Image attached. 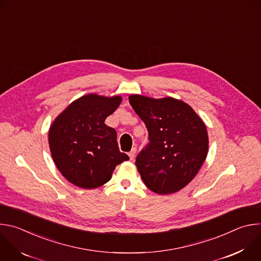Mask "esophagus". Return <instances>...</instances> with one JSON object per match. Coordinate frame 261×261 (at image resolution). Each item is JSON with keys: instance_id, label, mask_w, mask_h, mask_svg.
<instances>
[{"instance_id": "esophagus-1", "label": "esophagus", "mask_w": 261, "mask_h": 261, "mask_svg": "<svg viewBox=\"0 0 261 261\" xmlns=\"http://www.w3.org/2000/svg\"><path fill=\"white\" fill-rule=\"evenodd\" d=\"M129 157L131 160H133L135 158V155H136V147H132V150L129 152Z\"/></svg>"}]
</instances>
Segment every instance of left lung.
<instances>
[{"label":"left lung","mask_w":261,"mask_h":261,"mask_svg":"<svg viewBox=\"0 0 261 261\" xmlns=\"http://www.w3.org/2000/svg\"><path fill=\"white\" fill-rule=\"evenodd\" d=\"M129 102L148 131V144L136 157L146 187L165 195L179 191L197 174L208 150L203 121L180 100L130 95Z\"/></svg>","instance_id":"left-lung-1"}]
</instances>
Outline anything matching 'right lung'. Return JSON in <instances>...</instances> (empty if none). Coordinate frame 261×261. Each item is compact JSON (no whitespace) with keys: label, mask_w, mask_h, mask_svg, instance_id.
<instances>
[{"label":"right lung","mask_w":261,"mask_h":261,"mask_svg":"<svg viewBox=\"0 0 261 261\" xmlns=\"http://www.w3.org/2000/svg\"><path fill=\"white\" fill-rule=\"evenodd\" d=\"M121 102V96L88 94L73 101L51 124V157L63 176L77 187H100L117 165L129 160L119 150L117 131L104 123Z\"/></svg>","instance_id":"1"}]
</instances>
